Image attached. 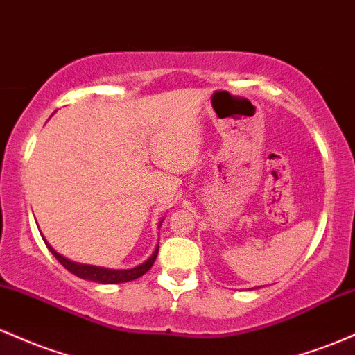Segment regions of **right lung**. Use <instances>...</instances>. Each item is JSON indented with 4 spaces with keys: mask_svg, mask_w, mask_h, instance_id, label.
Segmentation results:
<instances>
[{
    "mask_svg": "<svg viewBox=\"0 0 355 355\" xmlns=\"http://www.w3.org/2000/svg\"><path fill=\"white\" fill-rule=\"evenodd\" d=\"M44 240V239H43ZM46 247L50 248V252L56 257V260L67 268L68 272H71L73 275L80 277V279L85 280H92V282H98V284H121V282H130V280H135L138 277H141L146 272L150 270L153 266L155 259L158 255V247L155 248V252L150 255V259H146L144 263L140 266L133 267V268H126V270H113V268H105V267H96V266H87V263H78V262H71L68 260L67 257L60 255L58 252L53 248L50 243L44 240Z\"/></svg>",
    "mask_w": 355,
    "mask_h": 355,
    "instance_id": "add662e5",
    "label": "right lung"
}]
</instances>
